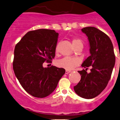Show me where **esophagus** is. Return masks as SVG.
I'll return each instance as SVG.
<instances>
[{"label": "esophagus", "instance_id": "34e87169", "mask_svg": "<svg viewBox=\"0 0 120 120\" xmlns=\"http://www.w3.org/2000/svg\"><path fill=\"white\" fill-rule=\"evenodd\" d=\"M70 72H71V71H68V70H66V74H68L70 73Z\"/></svg>", "mask_w": 120, "mask_h": 120}]
</instances>
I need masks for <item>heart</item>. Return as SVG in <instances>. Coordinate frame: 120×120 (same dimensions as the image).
Returning <instances> with one entry per match:
<instances>
[{
	"instance_id": "obj_1",
	"label": "heart",
	"mask_w": 120,
	"mask_h": 120,
	"mask_svg": "<svg viewBox=\"0 0 120 120\" xmlns=\"http://www.w3.org/2000/svg\"><path fill=\"white\" fill-rule=\"evenodd\" d=\"M72 45L75 48L79 45H82V41L80 39H73L72 41ZM58 51V46L56 48V52ZM79 63V60L77 58L71 57H64L63 59L57 60L56 64L58 67L63 68L67 70H72L78 66Z\"/></svg>"
}]
</instances>
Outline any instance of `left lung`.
Returning a JSON list of instances; mask_svg holds the SVG:
<instances>
[{
  "label": "left lung",
  "instance_id": "1",
  "mask_svg": "<svg viewBox=\"0 0 120 120\" xmlns=\"http://www.w3.org/2000/svg\"><path fill=\"white\" fill-rule=\"evenodd\" d=\"M88 38L90 56L82 64L85 70L78 71L81 75L80 81L74 89L78 96L92 99L98 96L107 85L115 64L116 56L110 38L105 33L93 26L82 29ZM91 66V72L87 73Z\"/></svg>",
  "mask_w": 120,
  "mask_h": 120
}]
</instances>
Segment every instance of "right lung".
<instances>
[{"label":"right lung","mask_w":120,"mask_h":120,"mask_svg":"<svg viewBox=\"0 0 120 120\" xmlns=\"http://www.w3.org/2000/svg\"><path fill=\"white\" fill-rule=\"evenodd\" d=\"M58 35L48 29L29 31L15 46L14 74L24 90L34 97L49 96L66 72L63 68L43 67V63H50L55 57Z\"/></svg>","instance_id":"add662e5"}]
</instances>
